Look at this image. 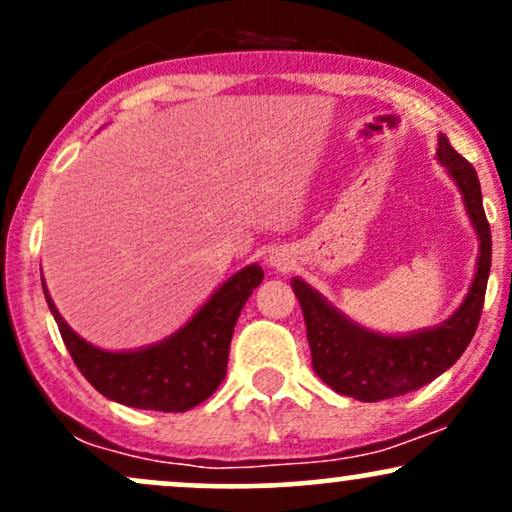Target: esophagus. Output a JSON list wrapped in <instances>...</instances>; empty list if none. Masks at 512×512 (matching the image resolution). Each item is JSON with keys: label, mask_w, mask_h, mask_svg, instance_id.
<instances>
[{"label": "esophagus", "mask_w": 512, "mask_h": 512, "mask_svg": "<svg viewBox=\"0 0 512 512\" xmlns=\"http://www.w3.org/2000/svg\"><path fill=\"white\" fill-rule=\"evenodd\" d=\"M274 264H276V267H281V264H286V262H281V257H274V260H272Z\"/></svg>", "instance_id": "esophagus-1"}]
</instances>
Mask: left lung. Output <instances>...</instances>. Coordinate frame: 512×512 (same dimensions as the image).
Returning a JSON list of instances; mask_svg holds the SVG:
<instances>
[{
	"mask_svg": "<svg viewBox=\"0 0 512 512\" xmlns=\"http://www.w3.org/2000/svg\"><path fill=\"white\" fill-rule=\"evenodd\" d=\"M438 158L460 185L469 219L481 240L479 267L472 289L448 322L436 330L409 334V337H383L351 325L305 281H291L305 317L315 373L339 395L361 402H380L419 390L445 373L464 354L477 332L491 269V228L472 163L452 149L448 137H438Z\"/></svg>",
	"mask_w": 512,
	"mask_h": 512,
	"instance_id": "left-lung-1",
	"label": "left lung"
}]
</instances>
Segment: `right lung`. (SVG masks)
<instances>
[{
  "label": "right lung",
  "mask_w": 512,
  "mask_h": 512,
  "mask_svg": "<svg viewBox=\"0 0 512 512\" xmlns=\"http://www.w3.org/2000/svg\"><path fill=\"white\" fill-rule=\"evenodd\" d=\"M262 279L264 272L257 264L240 269L180 332L166 342L127 354L96 349L76 337L57 313L45 281L43 291L76 368L103 397L134 409L187 411L209 399L221 385L233 327Z\"/></svg>",
  "instance_id": "right-lung-1"
}]
</instances>
